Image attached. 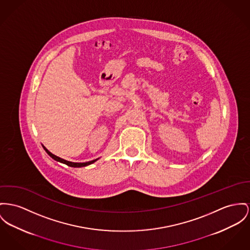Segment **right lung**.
<instances>
[{"mask_svg": "<svg viewBox=\"0 0 250 250\" xmlns=\"http://www.w3.org/2000/svg\"><path fill=\"white\" fill-rule=\"evenodd\" d=\"M43 147V149L44 150L50 155L51 157L54 159V160H56V161H59V162H61V163H63V164H65L67 166L69 167H86L88 166V165H91V164H93L94 162H96L98 159H95V160H92V161H89V162H85V163H76V162H70V161H67V160H64V159H62V158H61V157H59V156H57V155H55V154H53L52 152H50L49 150H47L44 146H42Z\"/></svg>", "mask_w": 250, "mask_h": 250, "instance_id": "obj_1", "label": "right lung"}]
</instances>
